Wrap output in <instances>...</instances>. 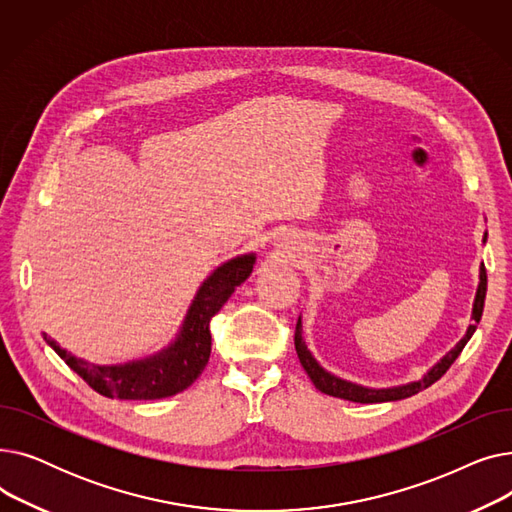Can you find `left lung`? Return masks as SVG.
<instances>
[{
	"mask_svg": "<svg viewBox=\"0 0 512 512\" xmlns=\"http://www.w3.org/2000/svg\"><path fill=\"white\" fill-rule=\"evenodd\" d=\"M486 290H488V274H486V265H481V272H479V288H477V297H475V305H473V326H469L465 338L456 344L452 351L432 369L427 375H423V378L419 382H413V384H407V386H396V388H384V390H371V388H363V386H357V384H351V382H344L340 378H336V375L328 373L324 367H319V363L311 357V353L307 351V346L303 342V336H301V319L297 321V328H294V348H297V355H299V361L303 365V369L307 371V375L311 378L313 386L324 392V394H330V396H336V398H344V400H353V402H388V400H400V398H409L425 388L432 386L434 382H438L442 375L450 369V365L456 361V357H459L463 353L465 344L469 342V338L473 336L479 319H481V313H483V305H486Z\"/></svg>",
	"mask_w": 512,
	"mask_h": 512,
	"instance_id": "8db88e82",
	"label": "left lung"
}]
</instances>
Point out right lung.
Instances as JSON below:
<instances>
[{
  "instance_id": "obj_1",
  "label": "right lung",
  "mask_w": 512,
  "mask_h": 512,
  "mask_svg": "<svg viewBox=\"0 0 512 512\" xmlns=\"http://www.w3.org/2000/svg\"><path fill=\"white\" fill-rule=\"evenodd\" d=\"M253 263L255 255H242L218 267L199 288L178 340L147 361L116 367L91 365L62 351L51 338L45 336V340L76 375L107 398L155 400L174 396L191 386L205 369L211 355V317L224 307L234 288L251 276Z\"/></svg>"
}]
</instances>
